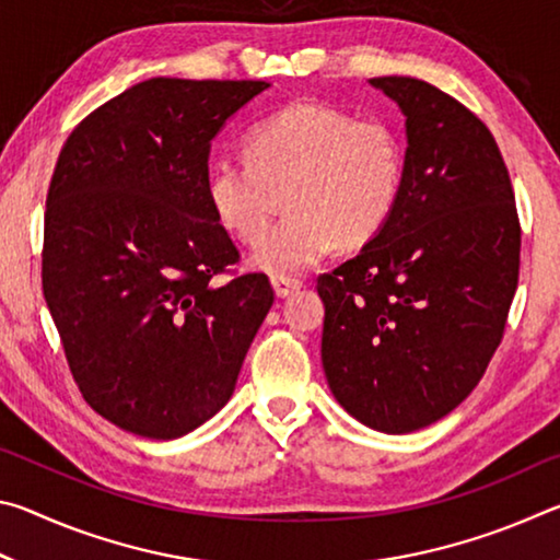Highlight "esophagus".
Wrapping results in <instances>:
<instances>
[{
  "mask_svg": "<svg viewBox=\"0 0 560 560\" xmlns=\"http://www.w3.org/2000/svg\"><path fill=\"white\" fill-rule=\"evenodd\" d=\"M271 287L279 299H287L301 289V281L291 277H271Z\"/></svg>",
  "mask_w": 560,
  "mask_h": 560,
  "instance_id": "34e87169",
  "label": "esophagus"
}]
</instances>
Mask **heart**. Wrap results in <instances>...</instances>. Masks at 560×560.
<instances>
[{"label":"heart","mask_w":560,"mask_h":560,"mask_svg":"<svg viewBox=\"0 0 560 560\" xmlns=\"http://www.w3.org/2000/svg\"><path fill=\"white\" fill-rule=\"evenodd\" d=\"M402 179L405 140L390 120L296 101L249 130L246 155L214 160L207 200L226 232L257 244L287 196L292 214L252 257L259 271L283 277L316 267L336 244L373 242Z\"/></svg>","instance_id":"b5f03b06"}]
</instances>
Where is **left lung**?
Segmentation results:
<instances>
[{"instance_id":"left-lung-1","label":"left lung","mask_w":560,"mask_h":560,"mask_svg":"<svg viewBox=\"0 0 560 560\" xmlns=\"http://www.w3.org/2000/svg\"><path fill=\"white\" fill-rule=\"evenodd\" d=\"M405 116V179L390 222L318 277L320 360L343 410L407 434L450 415L485 375L518 283L521 226L489 128L410 75L371 79Z\"/></svg>"}]
</instances>
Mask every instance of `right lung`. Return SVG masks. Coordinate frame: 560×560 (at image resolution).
Listing matches in <instances>:
<instances>
[{
	"label": "right lung",
	"mask_w": 560,
	"mask_h": 560,
	"mask_svg": "<svg viewBox=\"0 0 560 560\" xmlns=\"http://www.w3.org/2000/svg\"><path fill=\"white\" fill-rule=\"evenodd\" d=\"M267 81L150 79L83 118L46 195L42 283L66 360L116 428L175 440L230 400L273 291L207 200L212 138Z\"/></svg>",
	"instance_id": "add662e5"
}]
</instances>
